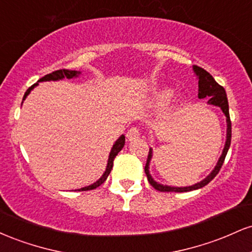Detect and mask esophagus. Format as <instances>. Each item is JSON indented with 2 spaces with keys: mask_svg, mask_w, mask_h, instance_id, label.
Listing matches in <instances>:
<instances>
[{
  "mask_svg": "<svg viewBox=\"0 0 252 252\" xmlns=\"http://www.w3.org/2000/svg\"><path fill=\"white\" fill-rule=\"evenodd\" d=\"M140 135V129H138L137 126H132V128L129 129L128 132H126V138H128L129 141H132L135 140V138H137Z\"/></svg>",
  "mask_w": 252,
  "mask_h": 252,
  "instance_id": "esophagus-1",
  "label": "esophagus"
}]
</instances>
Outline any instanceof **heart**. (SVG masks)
I'll use <instances>...</instances> for the list:
<instances>
[{"label": "heart", "instance_id": "heart-1", "mask_svg": "<svg viewBox=\"0 0 252 252\" xmlns=\"http://www.w3.org/2000/svg\"><path fill=\"white\" fill-rule=\"evenodd\" d=\"M175 92L172 89H163L160 90L155 94L154 98H153V104L158 108H166L170 103L174 100Z\"/></svg>", "mask_w": 252, "mask_h": 252}]
</instances>
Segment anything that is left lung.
Returning <instances> with one entry per match:
<instances>
[{"instance_id":"left-lung-1","label":"left lung","mask_w":252,"mask_h":252,"mask_svg":"<svg viewBox=\"0 0 252 252\" xmlns=\"http://www.w3.org/2000/svg\"><path fill=\"white\" fill-rule=\"evenodd\" d=\"M193 71L196 74L199 79V92H198V97L200 98H209V104L211 105H216L219 106L221 109V111L224 112V115L226 116V123H227V129H226V142H225L224 149H222L221 156L219 158L218 162H217L215 169L210 173L204 180H201L198 184L192 185V186L189 187H172V186H167V185H162L156 182L154 179L152 178L149 173V163L150 160L153 158V149H149V154H148V158H147V163L146 167H144V172H146L147 178H148L149 184L154 187L155 189L160 190V192H189V190H194L198 189H201V187L206 186L210 181H212V179H215V176L218 174L219 170H220L222 163H224L225 156H226L228 148H230L231 144V121H230V114H228V103H227V97H226V92H225V89L222 86L219 85L218 83L216 82L215 78H213L207 71H205L204 68L199 67V66H193Z\"/></svg>"}]
</instances>
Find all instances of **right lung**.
I'll return each instance as SVG.
<instances>
[{"mask_svg": "<svg viewBox=\"0 0 252 252\" xmlns=\"http://www.w3.org/2000/svg\"><path fill=\"white\" fill-rule=\"evenodd\" d=\"M82 73L80 71H71V70H58V71H54L52 72L50 74H46L45 77H42L41 79L37 80V83L34 84V85H32L30 89L26 91L25 96H24V100L26 99V97L30 94V92L33 90L35 86H37V84L39 82H50V80H60V79H63V78H67V79H71V78H76L79 76V74ZM124 143H126V136L124 135H121V137L118 138V140L115 142L114 146H112L111 148V152H110V155H109V160H108V164H106V169L105 172H104V174L100 176L99 180H97L96 182H94L92 185H90V186H86V187H83V189H76V190H90V189H97V187H99L100 185L103 184L104 181L106 180V178H108L110 172H111L112 169V166H114V160L115 158H116V155L118 153L122 150V148L124 147Z\"/></svg>", "mask_w": 252, "mask_h": 252, "instance_id": "1", "label": "right lung"}]
</instances>
